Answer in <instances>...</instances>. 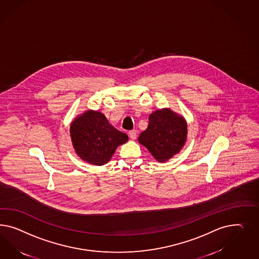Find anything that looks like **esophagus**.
<instances>
[{
	"label": "esophagus",
	"mask_w": 259,
	"mask_h": 259,
	"mask_svg": "<svg viewBox=\"0 0 259 259\" xmlns=\"http://www.w3.org/2000/svg\"><path fill=\"white\" fill-rule=\"evenodd\" d=\"M129 137H130V139L131 140H136L137 139V131L136 130H131V131H129Z\"/></svg>",
	"instance_id": "34e87169"
}]
</instances>
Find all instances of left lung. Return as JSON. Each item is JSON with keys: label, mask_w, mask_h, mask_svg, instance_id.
Listing matches in <instances>:
<instances>
[{"label": "left lung", "mask_w": 259, "mask_h": 259, "mask_svg": "<svg viewBox=\"0 0 259 259\" xmlns=\"http://www.w3.org/2000/svg\"><path fill=\"white\" fill-rule=\"evenodd\" d=\"M187 139V123L172 110H157L149 116L147 129L139 137V142L149 150L159 162L178 154Z\"/></svg>", "instance_id": "8db88e82"}]
</instances>
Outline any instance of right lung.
Returning <instances> with one entry per match:
<instances>
[{"mask_svg": "<svg viewBox=\"0 0 259 259\" xmlns=\"http://www.w3.org/2000/svg\"><path fill=\"white\" fill-rule=\"evenodd\" d=\"M70 135L78 157L98 166L107 163L118 145L128 141L126 134L111 125L102 113L93 110L72 121Z\"/></svg>", "mask_w": 259, "mask_h": 259, "instance_id": "add662e5", "label": "right lung"}]
</instances>
